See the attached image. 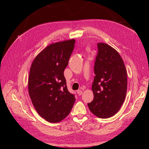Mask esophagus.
Segmentation results:
<instances>
[{
	"label": "esophagus",
	"mask_w": 149,
	"mask_h": 149,
	"mask_svg": "<svg viewBox=\"0 0 149 149\" xmlns=\"http://www.w3.org/2000/svg\"><path fill=\"white\" fill-rule=\"evenodd\" d=\"M77 93H78V94L79 96H81V94H83L82 90H78V91H77Z\"/></svg>",
	"instance_id": "esophagus-1"
}]
</instances>
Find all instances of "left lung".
I'll return each instance as SVG.
<instances>
[{
    "instance_id": "1",
    "label": "left lung",
    "mask_w": 149,
    "mask_h": 149,
    "mask_svg": "<svg viewBox=\"0 0 149 149\" xmlns=\"http://www.w3.org/2000/svg\"><path fill=\"white\" fill-rule=\"evenodd\" d=\"M92 84L93 101L88 104L93 114L100 118L116 114L125 100L127 71L121 56L109 45L98 43Z\"/></svg>"
}]
</instances>
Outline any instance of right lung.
<instances>
[{"label":"right lung","mask_w":149,"mask_h":149,"mask_svg":"<svg viewBox=\"0 0 149 149\" xmlns=\"http://www.w3.org/2000/svg\"><path fill=\"white\" fill-rule=\"evenodd\" d=\"M75 40L49 45L35 58L29 77V93L38 114L52 123L64 119L75 101L67 89L64 70L73 51Z\"/></svg>","instance_id":"right-lung-1"}]
</instances>
